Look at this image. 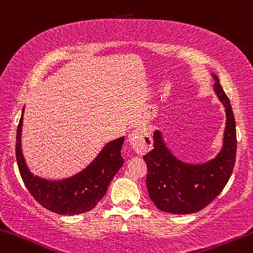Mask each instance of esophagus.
<instances>
[{
  "mask_svg": "<svg viewBox=\"0 0 253 253\" xmlns=\"http://www.w3.org/2000/svg\"><path fill=\"white\" fill-rule=\"evenodd\" d=\"M129 142L135 153L140 156L148 153L153 146V139L146 127H137L129 134Z\"/></svg>",
  "mask_w": 253,
  "mask_h": 253,
  "instance_id": "1",
  "label": "esophagus"
}]
</instances>
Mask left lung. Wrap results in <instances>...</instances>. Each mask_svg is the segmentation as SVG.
<instances>
[{
	"label": "left lung",
	"instance_id": "1",
	"mask_svg": "<svg viewBox=\"0 0 253 253\" xmlns=\"http://www.w3.org/2000/svg\"><path fill=\"white\" fill-rule=\"evenodd\" d=\"M215 78V91L226 111L223 149L205 164L190 165L170 154L159 131L154 133V149L143 156L147 164L146 184L159 211L185 215L204 209L223 191L230 180L236 157L235 119L227 95Z\"/></svg>",
	"mask_w": 253,
	"mask_h": 253
}]
</instances>
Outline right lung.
<instances>
[{
  "label": "right lung",
  "instance_id": "obj_1",
  "mask_svg": "<svg viewBox=\"0 0 253 253\" xmlns=\"http://www.w3.org/2000/svg\"><path fill=\"white\" fill-rule=\"evenodd\" d=\"M23 111L18 124L15 156L23 183L35 200L48 211L60 215H79L96 207L108 185L123 165L121 148L124 137L108 142L86 169L62 181H48L34 176L26 165L21 151Z\"/></svg>",
  "mask_w": 253,
  "mask_h": 253
}]
</instances>
